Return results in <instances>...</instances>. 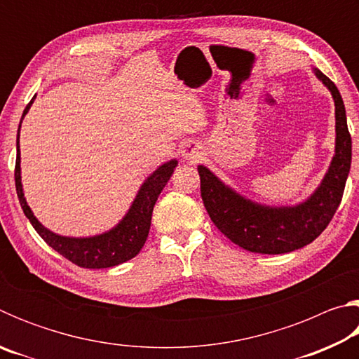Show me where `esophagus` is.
Returning a JSON list of instances; mask_svg holds the SVG:
<instances>
[{
  "label": "esophagus",
  "mask_w": 359,
  "mask_h": 359,
  "mask_svg": "<svg viewBox=\"0 0 359 359\" xmlns=\"http://www.w3.org/2000/svg\"><path fill=\"white\" fill-rule=\"evenodd\" d=\"M180 155L188 163H198L199 158H201V155H203V151H201V147H199L198 144L188 142V144L184 145V147H182Z\"/></svg>",
  "instance_id": "34e87169"
}]
</instances>
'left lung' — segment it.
Here are the masks:
<instances>
[{
  "label": "left lung",
  "mask_w": 359,
  "mask_h": 359,
  "mask_svg": "<svg viewBox=\"0 0 359 359\" xmlns=\"http://www.w3.org/2000/svg\"><path fill=\"white\" fill-rule=\"evenodd\" d=\"M313 74L330 90L336 117V141L323 179L311 196L297 204L269 205L253 201L199 165L204 208L215 226L236 245L253 253L278 255L311 244L323 233L342 199L351 166V137L339 90L318 68Z\"/></svg>",
  "instance_id": "8db88e82"
}]
</instances>
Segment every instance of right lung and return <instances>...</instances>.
Segmentation results:
<instances>
[{
  "label": "right lung",
  "mask_w": 359,
  "mask_h": 359,
  "mask_svg": "<svg viewBox=\"0 0 359 359\" xmlns=\"http://www.w3.org/2000/svg\"><path fill=\"white\" fill-rule=\"evenodd\" d=\"M36 95L29 104L23 111L19 131H17V160H15V188L17 196H19L20 205L23 209V214L27 215L29 223L33 228L38 231V234L44 239L48 247L57 250L60 255H63L66 259L72 261V263L87 267V269H104V267H112L125 263L141 252L145 241H147L149 231H150V222H151V212H154V205L156 203L158 196L163 191V188L171 179L175 166L179 161L172 158L161 166H158L154 172L149 174L142 185L139 187L135 199L130 205L126 214L121 217V220L112 226L111 229L104 231V233L87 236V238H72V236H62L57 234L46 228L38 218L34 217L32 208H29L23 193V184H22V168H20V126L22 121L28 114L29 107L34 102Z\"/></svg>",
  "instance_id": "add662e5"
}]
</instances>
